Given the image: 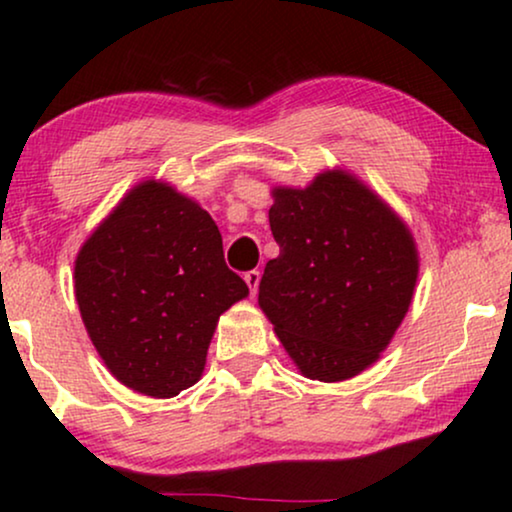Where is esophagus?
Instances as JSON below:
<instances>
[{"label":"esophagus","mask_w":512,"mask_h":512,"mask_svg":"<svg viewBox=\"0 0 512 512\" xmlns=\"http://www.w3.org/2000/svg\"><path fill=\"white\" fill-rule=\"evenodd\" d=\"M244 282H247L251 296H256L258 284H261V272H258V270H249L247 275H244Z\"/></svg>","instance_id":"obj_1"}]
</instances>
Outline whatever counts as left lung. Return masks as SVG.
I'll use <instances>...</instances> for the list:
<instances>
[{"label":"left lung","instance_id":"left-lung-1","mask_svg":"<svg viewBox=\"0 0 512 512\" xmlns=\"http://www.w3.org/2000/svg\"><path fill=\"white\" fill-rule=\"evenodd\" d=\"M258 305L300 373L340 382L380 359L408 312L419 256L408 226L366 184L328 170L272 188Z\"/></svg>","mask_w":512,"mask_h":512}]
</instances>
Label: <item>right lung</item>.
I'll return each instance as SVG.
<instances>
[{
    "label": "right lung",
    "instance_id": "right-lung-1",
    "mask_svg": "<svg viewBox=\"0 0 512 512\" xmlns=\"http://www.w3.org/2000/svg\"><path fill=\"white\" fill-rule=\"evenodd\" d=\"M81 319L118 382L153 398L193 387L216 321L247 298L212 216L163 181L137 184L74 263Z\"/></svg>",
    "mask_w": 512,
    "mask_h": 512
}]
</instances>
